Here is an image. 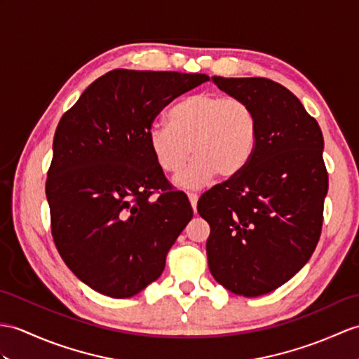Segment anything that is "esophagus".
<instances>
[{
	"label": "esophagus",
	"mask_w": 359,
	"mask_h": 359,
	"mask_svg": "<svg viewBox=\"0 0 359 359\" xmlns=\"http://www.w3.org/2000/svg\"><path fill=\"white\" fill-rule=\"evenodd\" d=\"M188 198L191 202V206H193V211L196 212L197 211V200H198V196L194 194V193H188Z\"/></svg>",
	"instance_id": "1"
}]
</instances>
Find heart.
<instances>
[{
  "label": "heart",
  "mask_w": 359,
  "mask_h": 359,
  "mask_svg": "<svg viewBox=\"0 0 359 359\" xmlns=\"http://www.w3.org/2000/svg\"><path fill=\"white\" fill-rule=\"evenodd\" d=\"M258 140V118L240 97L198 93L170 111V123L148 128V145L159 168L176 176L196 156L177 183L187 189L208 185L215 174L236 177L251 162Z\"/></svg>",
  "instance_id": "obj_1"
}]
</instances>
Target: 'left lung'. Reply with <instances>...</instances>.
<instances>
[{
    "label": "left lung",
    "instance_id": "obj_1",
    "mask_svg": "<svg viewBox=\"0 0 359 359\" xmlns=\"http://www.w3.org/2000/svg\"><path fill=\"white\" fill-rule=\"evenodd\" d=\"M212 81L254 108L258 140L246 168L198 200L200 217L211 228L208 266L231 292L264 295L292 278L318 245L329 188L323 133L298 97L278 82Z\"/></svg>",
    "mask_w": 359,
    "mask_h": 359
}]
</instances>
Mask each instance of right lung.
<instances>
[{
  "mask_svg": "<svg viewBox=\"0 0 359 359\" xmlns=\"http://www.w3.org/2000/svg\"><path fill=\"white\" fill-rule=\"evenodd\" d=\"M200 73L116 69L86 88L57 123L46 194L64 263L96 292L130 298L161 277L193 219L148 145V128ZM154 192L160 194L149 203Z\"/></svg>",
  "mask_w": 359,
  "mask_h": 359,
  "instance_id": "right-lung-1",
  "label": "right lung"
}]
</instances>
